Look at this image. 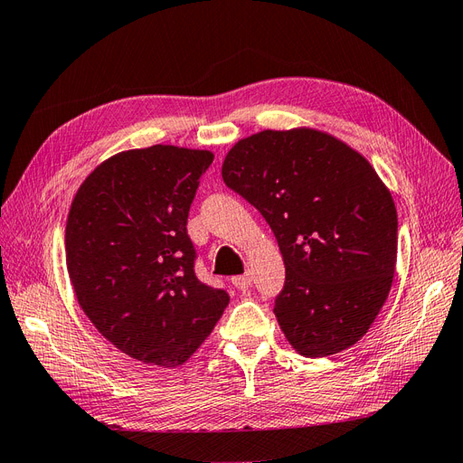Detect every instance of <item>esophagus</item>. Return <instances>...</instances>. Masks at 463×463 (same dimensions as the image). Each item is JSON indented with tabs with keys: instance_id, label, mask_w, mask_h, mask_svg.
Instances as JSON below:
<instances>
[{
	"instance_id": "esophagus-1",
	"label": "esophagus",
	"mask_w": 463,
	"mask_h": 463,
	"mask_svg": "<svg viewBox=\"0 0 463 463\" xmlns=\"http://www.w3.org/2000/svg\"><path fill=\"white\" fill-rule=\"evenodd\" d=\"M250 282H253V278H250V274H243V276H235L232 278V284L240 289V291H247L250 288Z\"/></svg>"
}]
</instances>
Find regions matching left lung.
<instances>
[{"mask_svg": "<svg viewBox=\"0 0 463 463\" xmlns=\"http://www.w3.org/2000/svg\"><path fill=\"white\" fill-rule=\"evenodd\" d=\"M232 191L276 235L286 282L274 315L305 357H328L367 334L396 270L398 216L373 165L313 129L262 131L222 165Z\"/></svg>", "mask_w": 463, "mask_h": 463, "instance_id": "left-lung-1", "label": "left lung"}]
</instances>
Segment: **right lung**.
<instances>
[{"label": "right lung", "mask_w": 463, "mask_h": 463, "mask_svg": "<svg viewBox=\"0 0 463 463\" xmlns=\"http://www.w3.org/2000/svg\"><path fill=\"white\" fill-rule=\"evenodd\" d=\"M214 160L165 145L128 150L85 179L69 210L67 270L79 305L123 354L185 363L230 303L197 278L191 203Z\"/></svg>", "instance_id": "add662e5"}]
</instances>
